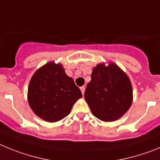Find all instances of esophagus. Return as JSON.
Masks as SVG:
<instances>
[{"label": "esophagus", "instance_id": "obj_1", "mask_svg": "<svg viewBox=\"0 0 160 160\" xmlns=\"http://www.w3.org/2000/svg\"><path fill=\"white\" fill-rule=\"evenodd\" d=\"M80 90H81V92L82 94H84V91H85V87L84 86H82L81 88H80Z\"/></svg>", "mask_w": 160, "mask_h": 160}]
</instances>
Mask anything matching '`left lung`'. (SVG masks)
<instances>
[{
	"mask_svg": "<svg viewBox=\"0 0 160 160\" xmlns=\"http://www.w3.org/2000/svg\"><path fill=\"white\" fill-rule=\"evenodd\" d=\"M84 92L93 116L106 122L114 121L128 110L132 88L126 74L115 64H98L92 70Z\"/></svg>",
	"mask_w": 160,
	"mask_h": 160,
	"instance_id": "left-lung-1",
	"label": "left lung"
}]
</instances>
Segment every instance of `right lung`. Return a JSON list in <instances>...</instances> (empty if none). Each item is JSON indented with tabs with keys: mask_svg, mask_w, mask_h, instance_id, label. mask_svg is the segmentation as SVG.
<instances>
[{
	"mask_svg": "<svg viewBox=\"0 0 160 160\" xmlns=\"http://www.w3.org/2000/svg\"><path fill=\"white\" fill-rule=\"evenodd\" d=\"M81 97V91L73 79L66 75L61 64L53 62L37 70L28 86L30 108L48 122H57L66 117Z\"/></svg>",
	"mask_w": 160,
	"mask_h": 160,
	"instance_id": "1",
	"label": "right lung"
}]
</instances>
